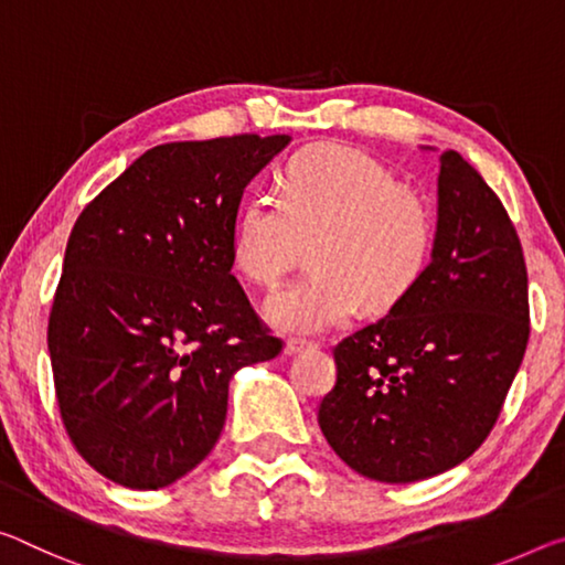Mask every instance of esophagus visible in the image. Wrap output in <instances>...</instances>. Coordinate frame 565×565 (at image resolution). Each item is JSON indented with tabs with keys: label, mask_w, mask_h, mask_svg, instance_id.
Segmentation results:
<instances>
[{
	"label": "esophagus",
	"mask_w": 565,
	"mask_h": 565,
	"mask_svg": "<svg viewBox=\"0 0 565 565\" xmlns=\"http://www.w3.org/2000/svg\"><path fill=\"white\" fill-rule=\"evenodd\" d=\"M307 347H311V342H307V339H289V342H286V347H284V352L286 354H299Z\"/></svg>",
	"instance_id": "34e87169"
}]
</instances>
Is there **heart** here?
I'll list each match as a JSON object with an SVG mask.
<instances>
[{"label":"heart","mask_w":565,"mask_h":565,"mask_svg":"<svg viewBox=\"0 0 565 565\" xmlns=\"http://www.w3.org/2000/svg\"><path fill=\"white\" fill-rule=\"evenodd\" d=\"M437 226L429 205L377 160L311 148L286 168L281 193L258 188L241 205L231 256L248 281L274 286L311 248L315 274L281 286L266 319L286 334H321L366 307L384 311L425 279Z\"/></svg>","instance_id":"1"}]
</instances>
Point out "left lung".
I'll return each instance as SVG.
<instances>
[{
	"label": "left lung",
	"mask_w": 565,
	"mask_h": 565,
	"mask_svg": "<svg viewBox=\"0 0 565 565\" xmlns=\"http://www.w3.org/2000/svg\"><path fill=\"white\" fill-rule=\"evenodd\" d=\"M527 321L513 221L478 170L445 150L425 279L334 347L337 382L319 405L331 450L380 482L425 480L468 460L503 409Z\"/></svg>",
	"instance_id": "8db88e82"
}]
</instances>
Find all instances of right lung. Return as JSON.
I'll return each instance as SVG.
<instances>
[{
	"label": "right lung",
	"instance_id": "1",
	"mask_svg": "<svg viewBox=\"0 0 565 565\" xmlns=\"http://www.w3.org/2000/svg\"><path fill=\"white\" fill-rule=\"evenodd\" d=\"M289 140L156 146L75 221L47 347L62 425L107 480L158 490L191 472L231 377L281 352L231 274V241L250 178Z\"/></svg>",
	"mask_w": 565,
	"mask_h": 565
}]
</instances>
